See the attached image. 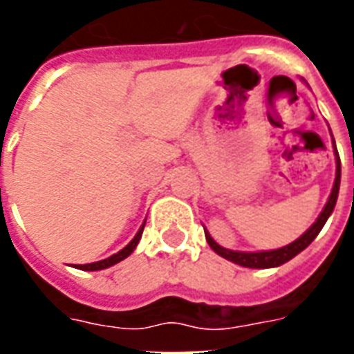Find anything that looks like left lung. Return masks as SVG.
<instances>
[{"label": "left lung", "instance_id": "obj_1", "mask_svg": "<svg viewBox=\"0 0 354 354\" xmlns=\"http://www.w3.org/2000/svg\"><path fill=\"white\" fill-rule=\"evenodd\" d=\"M336 154H338V152H336ZM340 160H336L335 185H333V191H330V196L329 200H327V204H325L324 211H322V215L318 216V221L314 222L307 232L303 233L297 241L288 244V246H283L279 248V250H272V252H232V250H226V248L218 246V244L211 239L209 233L205 232L207 244H209L221 257L227 259V261H232V263L235 264H241V266H246V268H274V266L285 264L286 261H290L292 257H296L297 253L303 252V250L316 239V235L322 232V227H324V224L327 222V218H329V215L333 213V209H335L336 198H338V191H340Z\"/></svg>", "mask_w": 354, "mask_h": 354}]
</instances>
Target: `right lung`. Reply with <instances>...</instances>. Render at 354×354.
<instances>
[{
	"mask_svg": "<svg viewBox=\"0 0 354 354\" xmlns=\"http://www.w3.org/2000/svg\"><path fill=\"white\" fill-rule=\"evenodd\" d=\"M143 227H145V224H143V226H141V230H139V232H138V235L133 236L132 241L128 242L127 246L122 248L121 252L113 253L112 257L102 259V261H97V263H90V264H77L75 268L88 270V272H95V270H104V268H108V266H113V264L119 263V261H122V259H127L128 255H130V253L133 252V248L138 246L139 239H141V235H143Z\"/></svg>",
	"mask_w": 354,
	"mask_h": 354,
	"instance_id": "add662e5",
	"label": "right lung"
}]
</instances>
